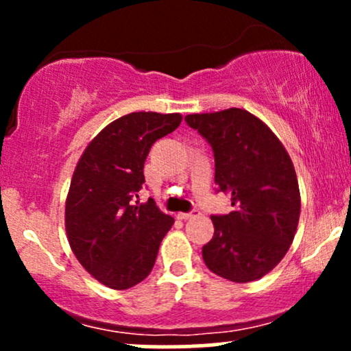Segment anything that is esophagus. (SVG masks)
<instances>
[{
	"instance_id": "1",
	"label": "esophagus",
	"mask_w": 351,
	"mask_h": 351,
	"mask_svg": "<svg viewBox=\"0 0 351 351\" xmlns=\"http://www.w3.org/2000/svg\"><path fill=\"white\" fill-rule=\"evenodd\" d=\"M198 215H199L198 209H191V211H189V213H178V217H180V219L186 221V219H191V217H195V216H198Z\"/></svg>"
}]
</instances>
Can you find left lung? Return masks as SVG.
I'll return each mask as SVG.
<instances>
[{
    "mask_svg": "<svg viewBox=\"0 0 351 351\" xmlns=\"http://www.w3.org/2000/svg\"><path fill=\"white\" fill-rule=\"evenodd\" d=\"M213 148L217 193L232 211L213 215L204 264L224 279L251 282L271 272L291 247L300 216L297 175L284 145L243 108L184 117Z\"/></svg>",
    "mask_w": 351,
    "mask_h": 351,
    "instance_id": "8db88e82",
    "label": "left lung"
}]
</instances>
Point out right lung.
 Instances as JSON below:
<instances>
[{
  "label": "right lung",
  "instance_id": "1",
  "mask_svg": "<svg viewBox=\"0 0 351 351\" xmlns=\"http://www.w3.org/2000/svg\"><path fill=\"white\" fill-rule=\"evenodd\" d=\"M181 123L180 114L134 112L107 125L80 156L66 201V231L88 274L123 291L155 265L175 223L155 201L140 203L143 165L152 145Z\"/></svg>",
  "mask_w": 351,
  "mask_h": 351
}]
</instances>
